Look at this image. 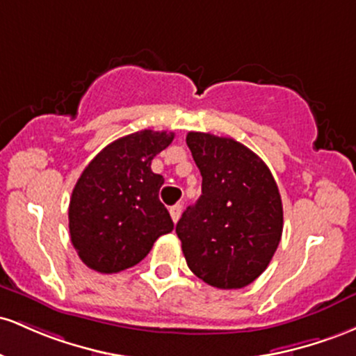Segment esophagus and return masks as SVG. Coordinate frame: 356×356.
Wrapping results in <instances>:
<instances>
[{
	"label": "esophagus",
	"instance_id": "esophagus-1",
	"mask_svg": "<svg viewBox=\"0 0 356 356\" xmlns=\"http://www.w3.org/2000/svg\"><path fill=\"white\" fill-rule=\"evenodd\" d=\"M179 213H181V205H173V207H170V215H171V218H173L175 223L178 222Z\"/></svg>",
	"mask_w": 356,
	"mask_h": 356
}]
</instances>
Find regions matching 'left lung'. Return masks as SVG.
<instances>
[{
  "instance_id": "8db88e82",
  "label": "left lung",
  "mask_w": 356,
  "mask_h": 356,
  "mask_svg": "<svg viewBox=\"0 0 356 356\" xmlns=\"http://www.w3.org/2000/svg\"><path fill=\"white\" fill-rule=\"evenodd\" d=\"M202 173V195L177 234L186 264L218 289H241L266 270L281 242L282 202L270 170L232 138L186 136Z\"/></svg>"
}]
</instances>
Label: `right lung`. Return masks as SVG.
<instances>
[{"instance_id":"right-lung-1","label":"right lung","mask_w":356,"mask_h":356,"mask_svg":"<svg viewBox=\"0 0 356 356\" xmlns=\"http://www.w3.org/2000/svg\"><path fill=\"white\" fill-rule=\"evenodd\" d=\"M175 133L143 129L107 145L75 183L69 205L70 241L79 257L102 274L141 262L158 237L173 230L159 202L165 183L151 161Z\"/></svg>"}]
</instances>
